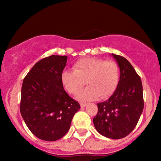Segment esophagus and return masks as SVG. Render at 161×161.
<instances>
[{
    "label": "esophagus",
    "mask_w": 161,
    "mask_h": 161,
    "mask_svg": "<svg viewBox=\"0 0 161 161\" xmlns=\"http://www.w3.org/2000/svg\"><path fill=\"white\" fill-rule=\"evenodd\" d=\"M80 105L81 108H84L87 105V103H80Z\"/></svg>",
    "instance_id": "34e87169"
}]
</instances>
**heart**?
Returning a JSON list of instances; mask_svg holds the SVG:
<instances>
[{
	"label": "heart",
	"mask_w": 161,
	"mask_h": 161,
	"mask_svg": "<svg viewBox=\"0 0 161 161\" xmlns=\"http://www.w3.org/2000/svg\"><path fill=\"white\" fill-rule=\"evenodd\" d=\"M72 68L73 71L64 70L61 73V82L71 94H78L86 82L89 85L79 93V100H93L99 97L108 98L117 87L119 69L115 61L85 58L77 61Z\"/></svg>",
	"instance_id": "heart-1"
}]
</instances>
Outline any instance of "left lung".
Returning <instances> with one entry per match:
<instances>
[{"instance_id":"1","label":"left lung","mask_w":161,"mask_h":161,"mask_svg":"<svg viewBox=\"0 0 161 161\" xmlns=\"http://www.w3.org/2000/svg\"><path fill=\"white\" fill-rule=\"evenodd\" d=\"M112 56L120 69L119 81L108 100L97 104L98 111L93 122L102 136L119 139L136 127L144 109V97L142 80L131 64L119 55Z\"/></svg>"}]
</instances>
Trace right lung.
Listing matches in <instances>:
<instances>
[{"instance_id": "right-lung-1", "label": "right lung", "mask_w": 161, "mask_h": 161, "mask_svg": "<svg viewBox=\"0 0 161 161\" xmlns=\"http://www.w3.org/2000/svg\"><path fill=\"white\" fill-rule=\"evenodd\" d=\"M66 56H50L35 64L24 78L20 114L37 138L54 142L69 130L75 114L80 108L68 95L61 82Z\"/></svg>"}]
</instances>
